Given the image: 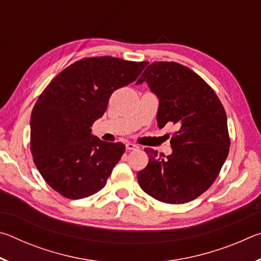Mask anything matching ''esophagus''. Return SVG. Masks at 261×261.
Returning <instances> with one entry per match:
<instances>
[{"instance_id":"34e87169","label":"esophagus","mask_w":261,"mask_h":261,"mask_svg":"<svg viewBox=\"0 0 261 261\" xmlns=\"http://www.w3.org/2000/svg\"><path fill=\"white\" fill-rule=\"evenodd\" d=\"M125 147H126L127 151H135V149H138L139 148L138 145H136L134 143H126L125 144Z\"/></svg>"}]
</instances>
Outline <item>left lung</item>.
<instances>
[{
    "mask_svg": "<svg viewBox=\"0 0 261 261\" xmlns=\"http://www.w3.org/2000/svg\"><path fill=\"white\" fill-rule=\"evenodd\" d=\"M158 96V126L174 123L170 155L145 148L148 163L137 174L140 188L167 204L189 202L208 189L228 156L227 115L204 79L175 62H154L136 84Z\"/></svg>",
    "mask_w": 261,
    "mask_h": 261,
    "instance_id": "8db88e82",
    "label": "left lung"
}]
</instances>
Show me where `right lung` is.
Segmentation results:
<instances>
[{
  "instance_id": "right-lung-1",
  "label": "right lung",
  "mask_w": 261,
  "mask_h": 261,
  "mask_svg": "<svg viewBox=\"0 0 261 261\" xmlns=\"http://www.w3.org/2000/svg\"><path fill=\"white\" fill-rule=\"evenodd\" d=\"M147 62L102 56L83 59L53 79L31 115V152L47 184L82 199L102 189L125 151L91 134L114 91L135 82Z\"/></svg>"
}]
</instances>
